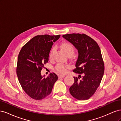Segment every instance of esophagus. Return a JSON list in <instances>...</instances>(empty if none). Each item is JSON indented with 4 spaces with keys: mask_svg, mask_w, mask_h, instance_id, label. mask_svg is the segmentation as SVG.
<instances>
[{
    "mask_svg": "<svg viewBox=\"0 0 121 121\" xmlns=\"http://www.w3.org/2000/svg\"><path fill=\"white\" fill-rule=\"evenodd\" d=\"M65 76V75H61V74L59 75H58V78L60 79V78H64Z\"/></svg>",
    "mask_w": 121,
    "mask_h": 121,
    "instance_id": "34e87169",
    "label": "esophagus"
}]
</instances>
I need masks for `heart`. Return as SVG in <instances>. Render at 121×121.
Instances as JSON below:
<instances>
[{
  "mask_svg": "<svg viewBox=\"0 0 121 121\" xmlns=\"http://www.w3.org/2000/svg\"><path fill=\"white\" fill-rule=\"evenodd\" d=\"M61 47L63 49L65 53H66L68 56H72L73 55L75 52V48L74 46L70 42L68 41H64L61 43ZM54 47H53L51 49L49 53V57L52 58V56L53 53L54 51ZM69 68L68 65H65L63 64L58 63L56 66V71L59 72L61 74H65L67 73L68 69Z\"/></svg>",
  "mask_w": 121,
  "mask_h": 121,
  "instance_id": "1",
  "label": "heart"
}]
</instances>
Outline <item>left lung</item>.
Returning a JSON list of instances; mask_svg holds the SVG:
<instances>
[{"mask_svg":"<svg viewBox=\"0 0 121 121\" xmlns=\"http://www.w3.org/2000/svg\"><path fill=\"white\" fill-rule=\"evenodd\" d=\"M63 37L78 52L76 68L73 71L79 76L74 77V83L69 88V92L77 99L87 100L95 92L104 76V65L100 49L96 42L86 34L73 33Z\"/></svg>","mask_w":121,"mask_h":121,"instance_id":"8db88e82","label":"left lung"}]
</instances>
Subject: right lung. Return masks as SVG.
Segmentation results:
<instances>
[{
    "mask_svg": "<svg viewBox=\"0 0 121 121\" xmlns=\"http://www.w3.org/2000/svg\"><path fill=\"white\" fill-rule=\"evenodd\" d=\"M60 36L37 35L20 50L17 67L18 80L25 92L34 99L41 100L49 95L58 79L54 73L47 78L43 77L41 71L44 65L48 63L53 42L59 39Z\"/></svg>",
    "mask_w": 121,
    "mask_h": 121,
    "instance_id": "add662e5",
    "label": "right lung"
}]
</instances>
